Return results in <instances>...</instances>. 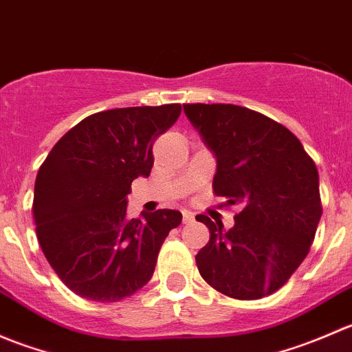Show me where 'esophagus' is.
<instances>
[{"label": "esophagus", "instance_id": "obj_1", "mask_svg": "<svg viewBox=\"0 0 352 352\" xmlns=\"http://www.w3.org/2000/svg\"><path fill=\"white\" fill-rule=\"evenodd\" d=\"M182 216H184V223H192L194 221V214L190 211H182Z\"/></svg>", "mask_w": 352, "mask_h": 352}]
</instances>
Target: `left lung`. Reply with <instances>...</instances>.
I'll return each mask as SVG.
<instances>
[{"mask_svg": "<svg viewBox=\"0 0 352 352\" xmlns=\"http://www.w3.org/2000/svg\"><path fill=\"white\" fill-rule=\"evenodd\" d=\"M216 156L212 190L236 206L235 226L206 214L209 242L196 255L202 279L236 300L276 293L310 252L322 216L318 170L283 124L232 104H184Z\"/></svg>", "mask_w": 352, "mask_h": 352, "instance_id": "left-lung-1", "label": "left lung"}]
</instances>
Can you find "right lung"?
Returning a JSON list of instances; mask_svg holds the SVG:
<instances>
[{
    "mask_svg": "<svg viewBox=\"0 0 352 352\" xmlns=\"http://www.w3.org/2000/svg\"><path fill=\"white\" fill-rule=\"evenodd\" d=\"M180 104L91 113L54 144L35 179L32 212L45 258L73 293L100 303L129 298L151 279L173 209L129 219L127 194L153 166V143Z\"/></svg>",
    "mask_w": 352,
    "mask_h": 352,
    "instance_id": "1",
    "label": "right lung"
}]
</instances>
